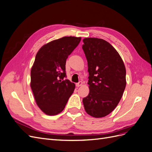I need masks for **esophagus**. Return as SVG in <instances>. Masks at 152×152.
Wrapping results in <instances>:
<instances>
[{
    "instance_id": "obj_1",
    "label": "esophagus",
    "mask_w": 152,
    "mask_h": 152,
    "mask_svg": "<svg viewBox=\"0 0 152 152\" xmlns=\"http://www.w3.org/2000/svg\"><path fill=\"white\" fill-rule=\"evenodd\" d=\"M82 84H83V82L80 81L79 82H78V83L76 84V86H77V87H80V86H81Z\"/></svg>"
}]
</instances>
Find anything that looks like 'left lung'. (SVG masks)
<instances>
[{
	"label": "left lung",
	"instance_id": "1",
	"mask_svg": "<svg viewBox=\"0 0 152 152\" xmlns=\"http://www.w3.org/2000/svg\"><path fill=\"white\" fill-rule=\"evenodd\" d=\"M88 65L89 93L82 102L86 112L95 118L108 115L116 108L126 86V70L122 59L107 41L83 39Z\"/></svg>",
	"mask_w": 152,
	"mask_h": 152
}]
</instances>
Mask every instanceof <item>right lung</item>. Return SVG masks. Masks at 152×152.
I'll use <instances>...</instances> for the list:
<instances>
[{
  "mask_svg": "<svg viewBox=\"0 0 152 152\" xmlns=\"http://www.w3.org/2000/svg\"><path fill=\"white\" fill-rule=\"evenodd\" d=\"M81 37H64L44 45L36 54L31 69L30 87L35 102L48 115H56L65 107L75 85L66 77L68 56Z\"/></svg>",
  "mask_w": 152,
  "mask_h": 152,
  "instance_id": "add662e5",
  "label": "right lung"
}]
</instances>
